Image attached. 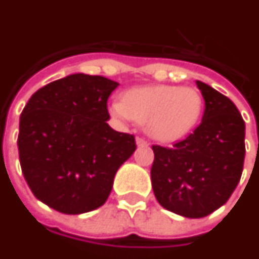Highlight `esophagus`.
Here are the masks:
<instances>
[{"mask_svg":"<svg viewBox=\"0 0 259 259\" xmlns=\"http://www.w3.org/2000/svg\"><path fill=\"white\" fill-rule=\"evenodd\" d=\"M136 143H137L138 147H148V145H149V144H148V141H145V140L141 137H137Z\"/></svg>","mask_w":259,"mask_h":259,"instance_id":"34e87169","label":"esophagus"}]
</instances>
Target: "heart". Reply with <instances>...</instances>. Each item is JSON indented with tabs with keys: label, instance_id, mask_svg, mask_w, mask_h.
<instances>
[{
	"label": "heart",
	"instance_id": "1",
	"mask_svg": "<svg viewBox=\"0 0 259 259\" xmlns=\"http://www.w3.org/2000/svg\"><path fill=\"white\" fill-rule=\"evenodd\" d=\"M202 110L198 91L178 85L132 88L110 106L111 115L147 125L148 134L161 143L186 137L200 122Z\"/></svg>",
	"mask_w": 259,
	"mask_h": 259
}]
</instances>
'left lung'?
I'll use <instances>...</instances> for the list:
<instances>
[{"mask_svg":"<svg viewBox=\"0 0 259 259\" xmlns=\"http://www.w3.org/2000/svg\"><path fill=\"white\" fill-rule=\"evenodd\" d=\"M200 126L172 148L153 145L151 168L157 202L169 212L200 219L226 204L238 186L244 163V121L232 100L202 81Z\"/></svg>","mask_w":259,"mask_h":259,"instance_id":"1","label":"left lung"}]
</instances>
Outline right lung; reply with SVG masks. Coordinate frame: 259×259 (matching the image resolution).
Returning a JSON list of instances; mask_svg holds the SVG:
<instances>
[{
    "instance_id": "right-lung-1",
    "label": "right lung",
    "mask_w": 259,
    "mask_h": 259,
    "mask_svg": "<svg viewBox=\"0 0 259 259\" xmlns=\"http://www.w3.org/2000/svg\"><path fill=\"white\" fill-rule=\"evenodd\" d=\"M118 85L76 73L37 90L25 104L20 165L33 195L47 206L81 214L107 201L116 171L136 151L134 136L107 123V99Z\"/></svg>"
}]
</instances>
